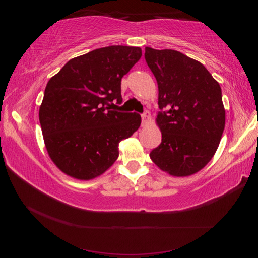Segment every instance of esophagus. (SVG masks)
<instances>
[{"label": "esophagus", "instance_id": "34e87169", "mask_svg": "<svg viewBox=\"0 0 258 258\" xmlns=\"http://www.w3.org/2000/svg\"><path fill=\"white\" fill-rule=\"evenodd\" d=\"M141 117H142V123L144 124V123H147L148 121H149V118H150V112L148 111V110H146L143 112V114H141Z\"/></svg>", "mask_w": 258, "mask_h": 258}]
</instances>
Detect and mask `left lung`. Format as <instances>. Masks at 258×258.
<instances>
[{
  "label": "left lung",
  "instance_id": "8db88e82",
  "mask_svg": "<svg viewBox=\"0 0 258 258\" xmlns=\"http://www.w3.org/2000/svg\"><path fill=\"white\" fill-rule=\"evenodd\" d=\"M158 86L162 142L150 158L172 176H189L213 158L225 124L220 84L202 63L182 52L146 48Z\"/></svg>",
  "mask_w": 258,
  "mask_h": 258
}]
</instances>
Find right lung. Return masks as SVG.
I'll use <instances>...</instances> for the list:
<instances>
[{
  "label": "right lung",
  "mask_w": 258,
  "mask_h": 258,
  "mask_svg": "<svg viewBox=\"0 0 258 258\" xmlns=\"http://www.w3.org/2000/svg\"><path fill=\"white\" fill-rule=\"evenodd\" d=\"M142 56L139 47L110 45L70 59L45 87L40 123L59 170L91 179L118 157V144L139 129L141 116L111 110L122 103V77Z\"/></svg>",
  "instance_id": "add662e5"
}]
</instances>
